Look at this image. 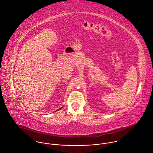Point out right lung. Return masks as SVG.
I'll list each match as a JSON object with an SVG mask.
<instances>
[{
  "label": "right lung",
  "instance_id": "right-lung-1",
  "mask_svg": "<svg viewBox=\"0 0 153 153\" xmlns=\"http://www.w3.org/2000/svg\"><path fill=\"white\" fill-rule=\"evenodd\" d=\"M61 108H60V109H61Z\"/></svg>",
  "mask_w": 153,
  "mask_h": 153
}]
</instances>
